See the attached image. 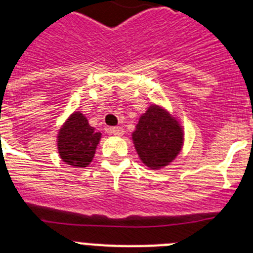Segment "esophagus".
<instances>
[{"instance_id":"1","label":"esophagus","mask_w":253,"mask_h":253,"mask_svg":"<svg viewBox=\"0 0 253 253\" xmlns=\"http://www.w3.org/2000/svg\"><path fill=\"white\" fill-rule=\"evenodd\" d=\"M110 133L116 135V137H120V135L124 134V129L122 126H113V128H110Z\"/></svg>"}]
</instances>
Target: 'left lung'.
Wrapping results in <instances>:
<instances>
[{"label":"left lung","instance_id":"left-lung-1","mask_svg":"<svg viewBox=\"0 0 253 253\" xmlns=\"http://www.w3.org/2000/svg\"><path fill=\"white\" fill-rule=\"evenodd\" d=\"M131 139L140 161L151 169H160L181 152L184 130L175 116L153 104L139 118Z\"/></svg>","mask_w":253,"mask_h":253}]
</instances>
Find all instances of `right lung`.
I'll return each instance as SVG.
<instances>
[{
	"mask_svg": "<svg viewBox=\"0 0 253 253\" xmlns=\"http://www.w3.org/2000/svg\"><path fill=\"white\" fill-rule=\"evenodd\" d=\"M101 133L80 111L69 115L58 133V153L63 162L76 169L87 167L95 156Z\"/></svg>",
	"mask_w": 253,
	"mask_h": 253,
	"instance_id": "1",
	"label": "right lung"
}]
</instances>
